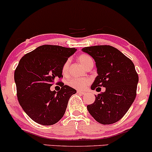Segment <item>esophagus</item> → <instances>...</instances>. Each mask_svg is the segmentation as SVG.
<instances>
[{
  "label": "esophagus",
  "instance_id": "esophagus-1",
  "mask_svg": "<svg viewBox=\"0 0 152 152\" xmlns=\"http://www.w3.org/2000/svg\"><path fill=\"white\" fill-rule=\"evenodd\" d=\"M77 93L79 94H81V95H84L86 94V92H85L84 91H81V90H77Z\"/></svg>",
  "mask_w": 152,
  "mask_h": 152
}]
</instances>
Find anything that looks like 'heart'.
<instances>
[{
    "mask_svg": "<svg viewBox=\"0 0 152 152\" xmlns=\"http://www.w3.org/2000/svg\"><path fill=\"white\" fill-rule=\"evenodd\" d=\"M79 61L81 63V64L86 68V66H89L91 63H93L92 58L90 57L89 56L86 54H82L79 57ZM68 65H69V61H67L65 62L63 66L62 71L63 74H66L68 71ZM90 81L88 79H85V78H73V79H70L68 81V84L71 86V87L75 88V89H81L86 87L88 84H89Z\"/></svg>",
    "mask_w": 152,
    "mask_h": 152,
    "instance_id": "obj_1",
    "label": "heart"
}]
</instances>
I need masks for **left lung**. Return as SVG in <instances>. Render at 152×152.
<instances>
[{"instance_id":"1","label":"left lung","mask_w":152,"mask_h":152,"mask_svg":"<svg viewBox=\"0 0 152 152\" xmlns=\"http://www.w3.org/2000/svg\"><path fill=\"white\" fill-rule=\"evenodd\" d=\"M95 61L97 76L91 89L105 88L95 96L87 110L95 121L103 125L118 122L125 115L136 96L138 76L134 64L116 48L110 45L86 47L81 50Z\"/></svg>"}]
</instances>
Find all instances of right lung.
<instances>
[{"instance_id":"add662e5","label":"right lung","mask_w":152,"mask_h":152,"mask_svg":"<svg viewBox=\"0 0 152 152\" xmlns=\"http://www.w3.org/2000/svg\"><path fill=\"white\" fill-rule=\"evenodd\" d=\"M76 48L45 45L24 55L14 72L17 97L23 110L34 122L51 126L65 114L70 97L76 90L59 83L58 92L50 86L63 77V66Z\"/></svg>"}]
</instances>
